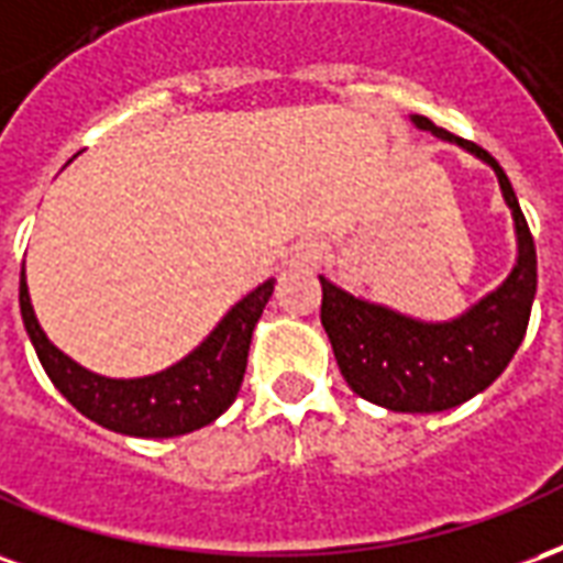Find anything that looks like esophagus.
<instances>
[{
	"label": "esophagus",
	"instance_id": "1",
	"mask_svg": "<svg viewBox=\"0 0 563 563\" xmlns=\"http://www.w3.org/2000/svg\"><path fill=\"white\" fill-rule=\"evenodd\" d=\"M321 257H323V242L306 236V240H299L297 245H294V252H290V264L294 266H318L321 264Z\"/></svg>",
	"mask_w": 563,
	"mask_h": 563
}]
</instances>
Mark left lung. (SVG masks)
<instances>
[{
  "instance_id": "left-lung-1",
  "label": "left lung",
  "mask_w": 563,
  "mask_h": 563,
  "mask_svg": "<svg viewBox=\"0 0 563 563\" xmlns=\"http://www.w3.org/2000/svg\"><path fill=\"white\" fill-rule=\"evenodd\" d=\"M413 122L495 167L519 233V264L495 294L450 323L401 318L384 306L344 294L321 276V323L347 387L360 399L389 411L434 413L450 411L483 393L522 344L537 294V249L510 179L489 152L438 129L432 119L413 117Z\"/></svg>"
}]
</instances>
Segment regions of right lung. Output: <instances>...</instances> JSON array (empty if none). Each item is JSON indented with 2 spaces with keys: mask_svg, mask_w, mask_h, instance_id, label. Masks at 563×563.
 Masks as SVG:
<instances>
[{
  "mask_svg": "<svg viewBox=\"0 0 563 563\" xmlns=\"http://www.w3.org/2000/svg\"><path fill=\"white\" fill-rule=\"evenodd\" d=\"M269 297L273 282L240 299L209 332L207 342L167 372L137 380H110L80 368L47 342L29 302L26 278L20 276V314L53 387L92 422L134 438L195 432L231 408L242 387L254 323L264 314Z\"/></svg>",
  "mask_w": 563,
  "mask_h": 563,
  "instance_id": "right-lung-1",
  "label": "right lung"
}]
</instances>
